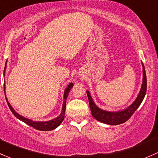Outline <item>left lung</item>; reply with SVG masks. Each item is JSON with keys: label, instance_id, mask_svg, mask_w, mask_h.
Listing matches in <instances>:
<instances>
[{"label": "left lung", "instance_id": "obj_1", "mask_svg": "<svg viewBox=\"0 0 158 158\" xmlns=\"http://www.w3.org/2000/svg\"><path fill=\"white\" fill-rule=\"evenodd\" d=\"M142 65L143 83L142 86H141V90H140L139 96H138L137 99L135 100L134 103L131 104L130 106H128L127 109H126L125 110L116 112V113H113V112L105 111V110H101V109L98 108V107L95 105V103H94V101H93L89 91H87L91 113H92L93 116H94L96 119L101 122V123H105V124L119 125L127 121L128 118L133 115V113L136 111V110H137L139 107V106L141 105V102H142L143 99H144V96H145L146 90H147V78H146L145 69H144V64H142Z\"/></svg>", "mask_w": 158, "mask_h": 158}]
</instances>
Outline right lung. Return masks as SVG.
Returning a JSON list of instances; mask_svg holds the SVG:
<instances>
[{
  "mask_svg": "<svg viewBox=\"0 0 158 158\" xmlns=\"http://www.w3.org/2000/svg\"><path fill=\"white\" fill-rule=\"evenodd\" d=\"M5 68H6V64H5V67H4V71H5ZM73 85H74V84H73L72 83H70V84H68L67 88H66L65 90H64V103H63L62 111H61V113L60 114L59 116L54 118V119L50 120V121L34 122V121H32L31 119H29V118H24V117H23L22 115H19L18 113H16L15 110H14V109H13V107L10 106V104L8 103L7 99H6V103H7L8 106H9L10 110H11V112L13 113V114L15 115V116L17 117L18 119L23 121V123H25L26 124L30 126L31 127L35 128V129H37V130H40V131H51V130L55 129V128L58 127V126H59L61 123H62L63 120H64V113H65V108H66V100H67V97H68V94H69L71 89L72 88ZM4 94H5V85H4ZM5 97H6V95H5Z\"/></svg>",
  "mask_w": 158,
  "mask_h": 158,
  "instance_id": "add662e5",
  "label": "right lung"
}]
</instances>
